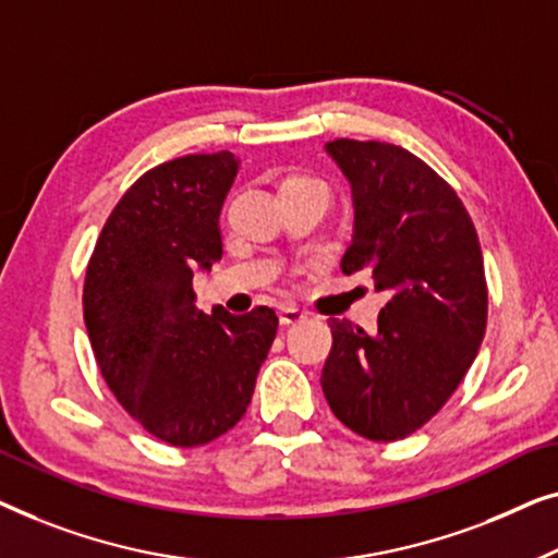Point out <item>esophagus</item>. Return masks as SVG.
I'll list each match as a JSON object with an SVG mask.
<instances>
[{"instance_id":"1","label":"esophagus","mask_w":558,"mask_h":558,"mask_svg":"<svg viewBox=\"0 0 558 558\" xmlns=\"http://www.w3.org/2000/svg\"><path fill=\"white\" fill-rule=\"evenodd\" d=\"M278 318H280V326H295L301 324V320H305V313L301 308H295V305H282Z\"/></svg>"}]
</instances>
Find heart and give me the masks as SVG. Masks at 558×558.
Returning <instances> with one entry per match:
<instances>
[{
	"label": "heart",
	"mask_w": 558,
	"mask_h": 558,
	"mask_svg": "<svg viewBox=\"0 0 558 558\" xmlns=\"http://www.w3.org/2000/svg\"><path fill=\"white\" fill-rule=\"evenodd\" d=\"M293 182H313V184H318L316 179H308V177H290L286 184H293Z\"/></svg>",
	"instance_id": "heart-1"
}]
</instances>
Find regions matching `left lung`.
<instances>
[{
	"mask_svg": "<svg viewBox=\"0 0 558 558\" xmlns=\"http://www.w3.org/2000/svg\"><path fill=\"white\" fill-rule=\"evenodd\" d=\"M354 194L341 270L366 272L389 301L374 331L331 318L320 387L336 417L395 442L442 410L488 324L481 242L465 204L435 169L384 141H328Z\"/></svg>",
	"mask_w": 558,
	"mask_h": 558,
	"instance_id": "1",
	"label": "left lung"
}]
</instances>
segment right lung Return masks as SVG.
Returning <instances> with one entry per match:
<instances>
[{
    "instance_id": "1",
    "label": "right lung",
    "mask_w": 558,
    "mask_h": 558,
    "mask_svg": "<svg viewBox=\"0 0 558 558\" xmlns=\"http://www.w3.org/2000/svg\"><path fill=\"white\" fill-rule=\"evenodd\" d=\"M230 151L148 169L106 219L83 286V318L100 374L148 435L207 445L247 412L278 316L197 308L194 270L222 257L219 211L238 177Z\"/></svg>"
}]
</instances>
